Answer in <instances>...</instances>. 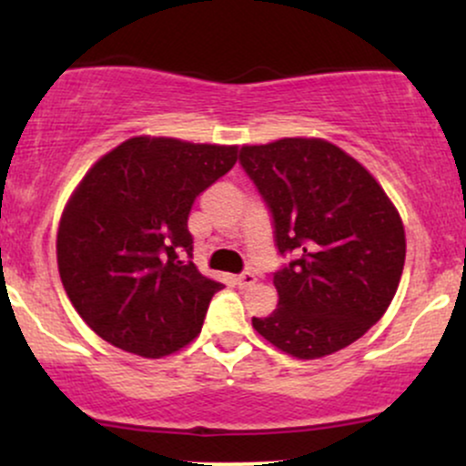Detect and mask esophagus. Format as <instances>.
I'll list each match as a JSON object with an SVG mask.
<instances>
[{
    "label": "esophagus",
    "mask_w": 466,
    "mask_h": 466,
    "mask_svg": "<svg viewBox=\"0 0 466 466\" xmlns=\"http://www.w3.org/2000/svg\"><path fill=\"white\" fill-rule=\"evenodd\" d=\"M256 282V276L251 274V271H243V274L240 276H237V285L240 287V289H245V287H251Z\"/></svg>",
    "instance_id": "obj_1"
}]
</instances>
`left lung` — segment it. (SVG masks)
Masks as SVG:
<instances>
[{"mask_svg":"<svg viewBox=\"0 0 466 466\" xmlns=\"http://www.w3.org/2000/svg\"><path fill=\"white\" fill-rule=\"evenodd\" d=\"M238 162L274 221L278 309L251 324L298 360L346 349L377 324L397 293L405 229L363 166L318 137L240 148Z\"/></svg>","mask_w":466,"mask_h":466,"instance_id":"obj_1","label":"left lung"}]
</instances>
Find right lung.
<instances>
[{
	"mask_svg": "<svg viewBox=\"0 0 466 466\" xmlns=\"http://www.w3.org/2000/svg\"><path fill=\"white\" fill-rule=\"evenodd\" d=\"M237 153L140 136L89 168L63 210L56 260L67 298L96 335L159 360L201 333L223 285L190 260L188 215Z\"/></svg>",
	"mask_w": 466,
	"mask_h": 466,
	"instance_id": "1",
	"label": "right lung"
}]
</instances>
